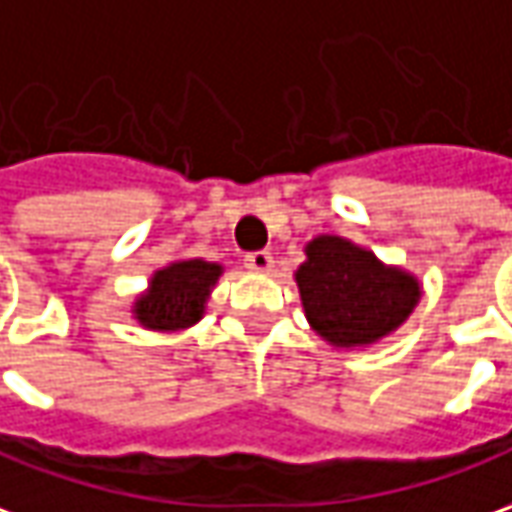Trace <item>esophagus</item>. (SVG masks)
<instances>
[{"mask_svg":"<svg viewBox=\"0 0 512 512\" xmlns=\"http://www.w3.org/2000/svg\"><path fill=\"white\" fill-rule=\"evenodd\" d=\"M245 267H248L250 273H256V276H270L273 273V256L267 250L250 253V256H245Z\"/></svg>","mask_w":512,"mask_h":512,"instance_id":"esophagus-1","label":"esophagus"}]
</instances>
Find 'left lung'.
I'll list each match as a JSON object with an SVG mask.
<instances>
[{
  "instance_id": "left-lung-1",
  "label": "left lung",
  "mask_w": 512,
  "mask_h": 512,
  "mask_svg": "<svg viewBox=\"0 0 512 512\" xmlns=\"http://www.w3.org/2000/svg\"><path fill=\"white\" fill-rule=\"evenodd\" d=\"M306 262L295 270L303 315L331 348L357 351L401 329L424 287L415 273L384 264L373 250L337 234L306 242Z\"/></svg>"
}]
</instances>
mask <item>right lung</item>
<instances>
[{"label": "right lung", "instance_id": "right-lung-1", "mask_svg": "<svg viewBox=\"0 0 512 512\" xmlns=\"http://www.w3.org/2000/svg\"><path fill=\"white\" fill-rule=\"evenodd\" d=\"M222 273V264L206 259H175L164 264L150 276L147 290L136 295L130 315L150 331L192 329L206 315V303Z\"/></svg>", "mask_w": 512, "mask_h": 512}]
</instances>
